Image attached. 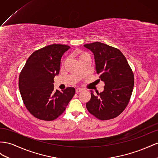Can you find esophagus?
Here are the masks:
<instances>
[{"label":"esophagus","mask_w":158,"mask_h":158,"mask_svg":"<svg viewBox=\"0 0 158 158\" xmlns=\"http://www.w3.org/2000/svg\"><path fill=\"white\" fill-rule=\"evenodd\" d=\"M75 91H76V93H79V92L83 91V89H81V88H77Z\"/></svg>","instance_id":"34e87169"}]
</instances>
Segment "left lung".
I'll return each instance as SVG.
<instances>
[{
    "label": "left lung",
    "instance_id": "1",
    "mask_svg": "<svg viewBox=\"0 0 158 158\" xmlns=\"http://www.w3.org/2000/svg\"><path fill=\"white\" fill-rule=\"evenodd\" d=\"M84 47L93 52L97 73L105 83L102 92L94 94L91 91L87 109L99 120L116 118L126 109L131 97L134 84L132 70L118 49L98 42L85 44Z\"/></svg>",
    "mask_w": 158,
    "mask_h": 158
}]
</instances>
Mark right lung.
Masks as SVG:
<instances>
[{"mask_svg":"<svg viewBox=\"0 0 158 158\" xmlns=\"http://www.w3.org/2000/svg\"><path fill=\"white\" fill-rule=\"evenodd\" d=\"M69 48L66 45L52 44L35 51L20 72L19 86L22 101L27 110L40 120L56 119L75 93L73 87L56 91L53 87L61 57Z\"/></svg>","mask_w":158,"mask_h":158,"instance_id":"1","label":"right lung"}]
</instances>
